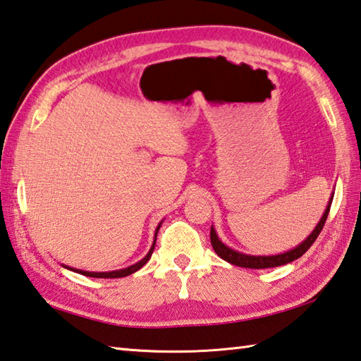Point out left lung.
Masks as SVG:
<instances>
[{
	"mask_svg": "<svg viewBox=\"0 0 361 361\" xmlns=\"http://www.w3.org/2000/svg\"><path fill=\"white\" fill-rule=\"evenodd\" d=\"M331 200H334V195L330 197V202L327 204V208H326V211H324L319 224H317L316 228L312 231V235H310L302 244H299L298 247H294L293 250H288L285 253H279V255H269V257L245 255V253L236 252V250H233V249H230V247L225 245L221 241V239H219V236L216 235L214 227H211V231H209L211 245H213L214 252L222 259L228 261L230 264H235V266H239V267H249V269H267V267H277V266L288 264V263H291V261L300 258L303 253H305L310 249V247H312V244L316 241L317 236H319L321 230L324 228V224H326V221H327L329 211H330V207H331Z\"/></svg>",
	"mask_w": 361,
	"mask_h": 361,
	"instance_id": "8db88e82",
	"label": "left lung"
}]
</instances>
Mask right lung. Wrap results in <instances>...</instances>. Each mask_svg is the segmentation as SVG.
Masks as SVG:
<instances>
[{"label": "right lung", "mask_w": 361, "mask_h": 361, "mask_svg": "<svg viewBox=\"0 0 361 361\" xmlns=\"http://www.w3.org/2000/svg\"><path fill=\"white\" fill-rule=\"evenodd\" d=\"M162 224V222H161ZM161 224L158 225V228H157V231H154V241H153V245H152V249H150V252L147 253V255L139 261V263H136V264H133V266H130V267H125V269H120V271H111V272H89V271H80V269H73V267H68V266H63V267H67V269H70V271H75V272H78V274H82V275H86V277H94V279H120V277H126V275H131V274H134L136 271H139L140 267H142L148 259H150V257H152V253H153V250H154V244H157V235H158V230H159V227H161Z\"/></svg>", "instance_id": "1"}]
</instances>
